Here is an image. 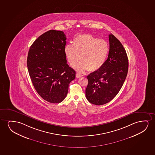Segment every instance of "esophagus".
Masks as SVG:
<instances>
[{
    "mask_svg": "<svg viewBox=\"0 0 155 155\" xmlns=\"http://www.w3.org/2000/svg\"><path fill=\"white\" fill-rule=\"evenodd\" d=\"M76 76L77 78H80V77L82 76V75L80 74H78V73H77L76 74Z\"/></svg>",
    "mask_w": 155,
    "mask_h": 155,
    "instance_id": "obj_1",
    "label": "esophagus"
}]
</instances>
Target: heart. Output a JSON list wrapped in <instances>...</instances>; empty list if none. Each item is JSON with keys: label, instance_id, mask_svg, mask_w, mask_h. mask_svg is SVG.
Here are the masks:
<instances>
[{"label": "heart", "instance_id": "obj_1", "mask_svg": "<svg viewBox=\"0 0 155 155\" xmlns=\"http://www.w3.org/2000/svg\"><path fill=\"white\" fill-rule=\"evenodd\" d=\"M64 52L72 67L79 59L81 60L75 67L77 71H95L102 68L106 61L109 46L106 41L100 40L91 34H83L74 39L72 45H66Z\"/></svg>", "mask_w": 155, "mask_h": 155}]
</instances>
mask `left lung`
<instances>
[{
  "label": "left lung",
  "instance_id": "8db88e82",
  "mask_svg": "<svg viewBox=\"0 0 155 155\" xmlns=\"http://www.w3.org/2000/svg\"><path fill=\"white\" fill-rule=\"evenodd\" d=\"M108 58L99 70L87 76L88 84L86 96L91 104L102 105L112 100L122 87L128 71V58L120 41L113 34L109 36Z\"/></svg>",
  "mask_w": 155,
  "mask_h": 155
}]
</instances>
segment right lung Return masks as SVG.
<instances>
[{
	"instance_id": "right-lung-1",
	"label": "right lung",
	"mask_w": 155,
	"mask_h": 155,
	"mask_svg": "<svg viewBox=\"0 0 155 155\" xmlns=\"http://www.w3.org/2000/svg\"><path fill=\"white\" fill-rule=\"evenodd\" d=\"M64 32L50 30L34 41L28 53L27 66L32 84L38 95L51 103L66 98L76 71L69 67Z\"/></svg>"
}]
</instances>
